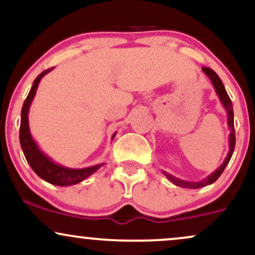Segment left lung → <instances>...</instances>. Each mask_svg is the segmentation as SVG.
Instances as JSON below:
<instances>
[{
  "instance_id": "8db88e82",
  "label": "left lung",
  "mask_w": 255,
  "mask_h": 255,
  "mask_svg": "<svg viewBox=\"0 0 255 255\" xmlns=\"http://www.w3.org/2000/svg\"><path fill=\"white\" fill-rule=\"evenodd\" d=\"M203 72L207 75V77L210 78V80H211V83L213 85V87H215V91H216V93H217L219 101H221L222 105H223L225 111H227V114H228V127H229V129H230V134H229V152H228V154H227V157H225L224 162L222 163L219 168L216 169V170L213 171L212 174H210L207 177H205L204 180L198 181V182H191V181L181 180V178L172 176V175L169 174V172L163 171V174H164L165 176L168 177L169 181H171L172 183L176 184V186H178V187H183V188H191V189L201 188V187H205V186H207V184H211V183L215 182V181L217 180L219 176H221L222 172L224 171L225 166L228 165V163H229L231 156H233L234 148H235V128H234V110H233V104H231V101H230L229 96H228L227 91H225V87H224L223 83H222V80H221V79H219L218 75L216 74L215 71H212L211 68H206V67H203Z\"/></svg>"
}]
</instances>
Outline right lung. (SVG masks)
Returning <instances> with one entry per match:
<instances>
[{"label":"right lung","mask_w":255,"mask_h":255,"mask_svg":"<svg viewBox=\"0 0 255 255\" xmlns=\"http://www.w3.org/2000/svg\"><path fill=\"white\" fill-rule=\"evenodd\" d=\"M54 68L46 69L40 73L38 77L34 79L33 85H32L30 92H28L27 98L25 99L24 105L21 109V122H20V145H21L22 152H24L26 160L30 164L36 174L40 178H43L46 182L55 184V186H72V184H77L85 178H87L93 172L98 170L101 166H103L105 163H101V164L87 166V168L81 169H73L67 168L61 164H57L50 157L46 156L44 152L38 147L37 142L34 141L33 137L31 135L30 126H28V110H30L31 103L33 101L34 96H36V91L38 89L39 81L45 74L51 72ZM116 135V131L111 139H114Z\"/></svg>","instance_id":"1"}]
</instances>
